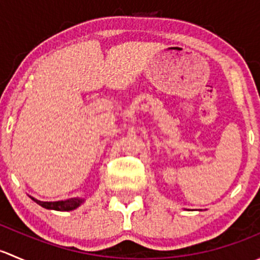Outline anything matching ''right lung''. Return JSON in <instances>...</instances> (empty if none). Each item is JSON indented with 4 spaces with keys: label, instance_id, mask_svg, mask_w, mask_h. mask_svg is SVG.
I'll return each mask as SVG.
<instances>
[{
    "label": "right lung",
    "instance_id": "1",
    "mask_svg": "<svg viewBox=\"0 0 260 260\" xmlns=\"http://www.w3.org/2000/svg\"><path fill=\"white\" fill-rule=\"evenodd\" d=\"M36 204H39L43 208L49 209V210H56V211H72L74 209H77L78 206H80L81 204L84 203L83 199H68V200L64 201H40L36 200V199L31 198Z\"/></svg>",
    "mask_w": 260,
    "mask_h": 260
}]
</instances>
